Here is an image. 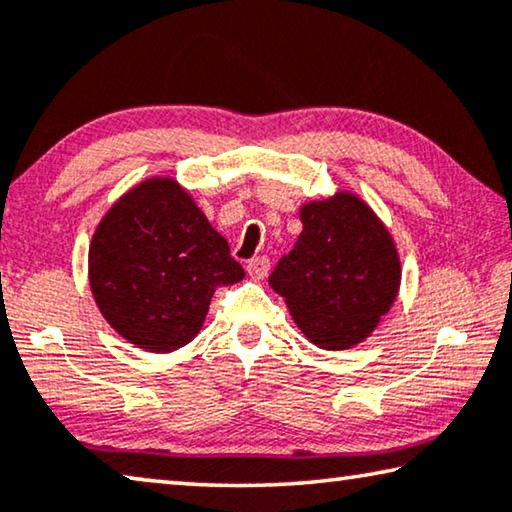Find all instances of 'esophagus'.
I'll return each mask as SVG.
<instances>
[{
	"mask_svg": "<svg viewBox=\"0 0 512 512\" xmlns=\"http://www.w3.org/2000/svg\"><path fill=\"white\" fill-rule=\"evenodd\" d=\"M269 269H271L269 257H253V259H250V262L246 264L248 275H250V278H255V280L266 278V275H269Z\"/></svg>",
	"mask_w": 512,
	"mask_h": 512,
	"instance_id": "1",
	"label": "esophagus"
}]
</instances>
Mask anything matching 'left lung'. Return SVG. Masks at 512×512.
<instances>
[{
  "label": "left lung",
  "instance_id": "obj_1",
  "mask_svg": "<svg viewBox=\"0 0 512 512\" xmlns=\"http://www.w3.org/2000/svg\"><path fill=\"white\" fill-rule=\"evenodd\" d=\"M300 221L303 232L269 285L312 344L351 348L371 335L399 294V253L387 227L353 193L310 202Z\"/></svg>",
  "mask_w": 512,
  "mask_h": 512
}]
</instances>
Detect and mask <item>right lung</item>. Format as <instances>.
Here are the masks:
<instances>
[{
  "instance_id": "right-lung-1",
  "label": "right lung",
  "mask_w": 512,
  "mask_h": 512,
  "mask_svg": "<svg viewBox=\"0 0 512 512\" xmlns=\"http://www.w3.org/2000/svg\"><path fill=\"white\" fill-rule=\"evenodd\" d=\"M243 275L227 241L168 177L125 193L88 250V278L104 319L127 342L157 353L189 344L214 289Z\"/></svg>"
}]
</instances>
